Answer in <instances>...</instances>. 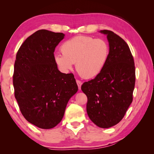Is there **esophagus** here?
Segmentation results:
<instances>
[{
	"label": "esophagus",
	"instance_id": "34e87169",
	"mask_svg": "<svg viewBox=\"0 0 154 154\" xmlns=\"http://www.w3.org/2000/svg\"><path fill=\"white\" fill-rule=\"evenodd\" d=\"M76 82H77V83L78 88H79V90H81V87H82V83L79 80H77V81H76Z\"/></svg>",
	"mask_w": 154,
	"mask_h": 154
}]
</instances>
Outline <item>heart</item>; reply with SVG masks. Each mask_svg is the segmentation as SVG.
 Segmentation results:
<instances>
[{"label": "heart", "instance_id": "heart-1", "mask_svg": "<svg viewBox=\"0 0 154 154\" xmlns=\"http://www.w3.org/2000/svg\"><path fill=\"white\" fill-rule=\"evenodd\" d=\"M61 54L54 55V61L62 72H68L75 63L76 70L84 79H92L100 73L108 61L110 48L103 38L77 36L61 45Z\"/></svg>", "mask_w": 154, "mask_h": 154}]
</instances>
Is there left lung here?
<instances>
[{
	"label": "left lung",
	"mask_w": 154,
	"mask_h": 154,
	"mask_svg": "<svg viewBox=\"0 0 154 154\" xmlns=\"http://www.w3.org/2000/svg\"><path fill=\"white\" fill-rule=\"evenodd\" d=\"M100 32L106 35L110 54L102 72L85 82L82 90L88 97V116L96 126L108 128L124 118L132 102L135 84L133 56L123 38L111 30Z\"/></svg>",
	"instance_id": "1"
}]
</instances>
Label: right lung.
Wrapping results in <instances>:
<instances>
[{
  "instance_id": "obj_1",
  "label": "right lung",
  "mask_w": 154,
  "mask_h": 154,
  "mask_svg": "<svg viewBox=\"0 0 154 154\" xmlns=\"http://www.w3.org/2000/svg\"><path fill=\"white\" fill-rule=\"evenodd\" d=\"M64 34L39 30L18 50L13 83L15 98L26 120L42 129L57 126L69 99L78 90L72 73H62L54 61L56 47Z\"/></svg>"
}]
</instances>
